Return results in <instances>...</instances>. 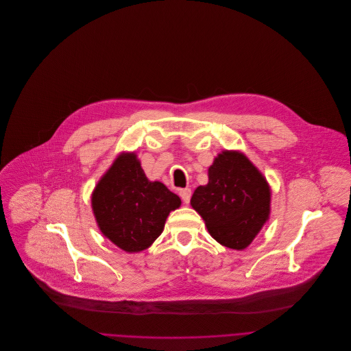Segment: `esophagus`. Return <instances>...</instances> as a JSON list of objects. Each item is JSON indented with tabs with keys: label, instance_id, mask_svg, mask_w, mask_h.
Segmentation results:
<instances>
[{
	"label": "esophagus",
	"instance_id": "esophagus-1",
	"mask_svg": "<svg viewBox=\"0 0 351 351\" xmlns=\"http://www.w3.org/2000/svg\"><path fill=\"white\" fill-rule=\"evenodd\" d=\"M191 188H182V189H180V196H181V199H182V202L184 203H189V200H191Z\"/></svg>",
	"mask_w": 351,
	"mask_h": 351
}]
</instances>
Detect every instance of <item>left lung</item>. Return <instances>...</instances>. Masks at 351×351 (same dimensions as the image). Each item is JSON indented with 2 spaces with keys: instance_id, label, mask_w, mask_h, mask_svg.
Segmentation results:
<instances>
[{
  "instance_id": "obj_1",
  "label": "left lung",
  "mask_w": 351,
  "mask_h": 351,
  "mask_svg": "<svg viewBox=\"0 0 351 351\" xmlns=\"http://www.w3.org/2000/svg\"><path fill=\"white\" fill-rule=\"evenodd\" d=\"M271 191L241 152L223 151L208 167V182L195 189L191 206L208 234L226 247L243 250L269 219Z\"/></svg>"
}]
</instances>
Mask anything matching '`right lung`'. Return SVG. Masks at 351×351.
Wrapping results in <instances>:
<instances>
[{
	"instance_id": "right-lung-1",
	"label": "right lung",
	"mask_w": 351,
	"mask_h": 351,
	"mask_svg": "<svg viewBox=\"0 0 351 351\" xmlns=\"http://www.w3.org/2000/svg\"><path fill=\"white\" fill-rule=\"evenodd\" d=\"M93 212L101 232L128 253L149 247L163 232L181 199L159 181H149L135 154H121L93 192Z\"/></svg>"
}]
</instances>
